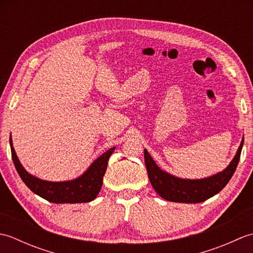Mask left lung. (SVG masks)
<instances>
[{"label": "left lung", "mask_w": 253, "mask_h": 253, "mask_svg": "<svg viewBox=\"0 0 253 253\" xmlns=\"http://www.w3.org/2000/svg\"><path fill=\"white\" fill-rule=\"evenodd\" d=\"M243 146L244 137L241 139L240 146L234 159L226 169L200 179L180 178V177L169 174V171L159 168L147 149H144V163L147 166L150 182L154 190L164 200L179 203H200L215 196L227 185L238 165Z\"/></svg>", "instance_id": "obj_1"}]
</instances>
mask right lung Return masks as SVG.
<instances>
[{
  "label": "right lung",
  "mask_w": 253,
  "mask_h": 253,
  "mask_svg": "<svg viewBox=\"0 0 253 253\" xmlns=\"http://www.w3.org/2000/svg\"><path fill=\"white\" fill-rule=\"evenodd\" d=\"M9 144L13 162L20 178L32 192L52 203H84L94 200L103 184L107 162L116 149V147H113L96 158L89 168L76 178L64 181H50L41 179L25 169L15 152L12 135L9 136Z\"/></svg>",
  "instance_id": "1"
}]
</instances>
